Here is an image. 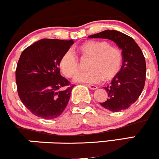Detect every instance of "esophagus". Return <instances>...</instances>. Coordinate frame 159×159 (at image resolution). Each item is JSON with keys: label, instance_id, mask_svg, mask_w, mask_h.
Returning a JSON list of instances; mask_svg holds the SVG:
<instances>
[{"label": "esophagus", "instance_id": "34e87169", "mask_svg": "<svg viewBox=\"0 0 159 159\" xmlns=\"http://www.w3.org/2000/svg\"><path fill=\"white\" fill-rule=\"evenodd\" d=\"M87 87H89V88L91 89V90H96V89L98 88L97 86L96 85H93V84H87Z\"/></svg>", "mask_w": 159, "mask_h": 159}]
</instances>
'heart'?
<instances>
[{"instance_id":"heart-1","label":"heart","mask_w":159,"mask_h":159,"mask_svg":"<svg viewBox=\"0 0 159 159\" xmlns=\"http://www.w3.org/2000/svg\"><path fill=\"white\" fill-rule=\"evenodd\" d=\"M81 57L90 58L87 72L78 74L75 81L80 83L96 84L105 78L111 81L119 75L123 63V54L116 46H111L107 41L88 40L77 47ZM59 67L66 77L72 78L79 71V61L71 51L62 55Z\"/></svg>"}]
</instances>
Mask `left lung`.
Segmentation results:
<instances>
[{
    "label": "left lung",
    "instance_id": "obj_1",
    "mask_svg": "<svg viewBox=\"0 0 159 159\" xmlns=\"http://www.w3.org/2000/svg\"><path fill=\"white\" fill-rule=\"evenodd\" d=\"M88 37L108 39L122 49L123 63L121 71L110 85L103 87L107 92L108 98L100 105L113 112L129 108L139 98L145 84L147 67L141 49L132 37L117 30H104Z\"/></svg>",
    "mask_w": 159,
    "mask_h": 159
}]
</instances>
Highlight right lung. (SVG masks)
<instances>
[{
  "label": "right lung",
  "mask_w": 159,
  "mask_h": 159,
  "mask_svg": "<svg viewBox=\"0 0 159 159\" xmlns=\"http://www.w3.org/2000/svg\"><path fill=\"white\" fill-rule=\"evenodd\" d=\"M73 43L72 39H43L21 53L16 70L18 93L35 116L54 119L67 106L75 85L61 76L59 61Z\"/></svg>",
  "instance_id": "obj_1"
}]
</instances>
